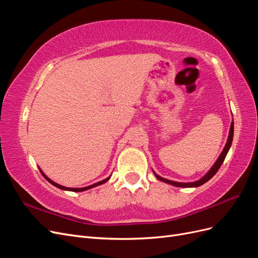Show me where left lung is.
<instances>
[{
    "label": "left lung",
    "mask_w": 258,
    "mask_h": 258,
    "mask_svg": "<svg viewBox=\"0 0 258 258\" xmlns=\"http://www.w3.org/2000/svg\"><path fill=\"white\" fill-rule=\"evenodd\" d=\"M232 138H233V120H232V122H231V124H230V130H229V136H228L227 143H226V145H225V147H224V150H223L222 154L220 155V157L217 158L216 162L214 163L213 167L210 169L209 172H208L204 177H201L200 179H198V181H196V182H191V183H179V182H174V181H170V179H167V178H163V177L159 176L158 174H156V173L154 172V171H153V172H154L155 176L159 179V181L168 183V184H170V185H173V186H176V187H198V186H201L202 184L207 183L210 178H212V177L216 174L218 169L221 168L222 163H223L224 160H225L226 155H227V153H228V151H229V148H230V146H231Z\"/></svg>",
    "instance_id": "left-lung-1"
}]
</instances>
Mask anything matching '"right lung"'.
<instances>
[{
    "label": "right lung",
    "instance_id": "add662e5",
    "mask_svg": "<svg viewBox=\"0 0 258 258\" xmlns=\"http://www.w3.org/2000/svg\"><path fill=\"white\" fill-rule=\"evenodd\" d=\"M40 171H41V173L44 175V177H45L46 179H47V181H48L50 184H52L53 186L58 187V188H60V189H63V190H70V191H84V190H87V189H90V188H92V187H96V186H98V185L103 184V183L107 182L108 179H110V176H108V177H106L105 179H103V181H100V182H98V183H96V184H92V185H90V186H87V187H83V188H70V187L61 186V185H59V184H57V183H54L53 181H51L50 178H48L47 176H46V175L43 173V171H42L41 169H40Z\"/></svg>",
    "mask_w": 258,
    "mask_h": 258
}]
</instances>
